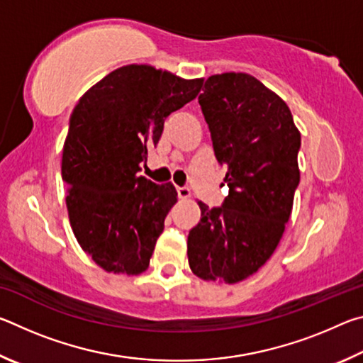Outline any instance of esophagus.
Listing matches in <instances>:
<instances>
[{
  "label": "esophagus",
  "mask_w": 363,
  "mask_h": 363,
  "mask_svg": "<svg viewBox=\"0 0 363 363\" xmlns=\"http://www.w3.org/2000/svg\"><path fill=\"white\" fill-rule=\"evenodd\" d=\"M177 196L179 200H187L190 199V190L187 187H177Z\"/></svg>",
  "instance_id": "1"
}]
</instances>
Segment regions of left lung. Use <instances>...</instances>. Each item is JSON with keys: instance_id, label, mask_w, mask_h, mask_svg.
I'll use <instances>...</instances> for the list:
<instances>
[{"instance_id": "obj_1", "label": "left lung", "mask_w": 363, "mask_h": 363, "mask_svg": "<svg viewBox=\"0 0 363 363\" xmlns=\"http://www.w3.org/2000/svg\"><path fill=\"white\" fill-rule=\"evenodd\" d=\"M199 102L229 195L211 210L196 201L189 266L201 280L237 284L269 261L284 235L299 184L301 133L285 101L248 73L211 75Z\"/></svg>"}]
</instances>
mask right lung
<instances>
[{"label": "right lung", "mask_w": 363, "mask_h": 363, "mask_svg": "<svg viewBox=\"0 0 363 363\" xmlns=\"http://www.w3.org/2000/svg\"><path fill=\"white\" fill-rule=\"evenodd\" d=\"M201 86L203 78L130 64L91 86L73 108L62 150L67 211L79 247L106 272L149 267L177 192L139 176L140 162L158 144L164 118Z\"/></svg>", "instance_id": "right-lung-1"}]
</instances>
